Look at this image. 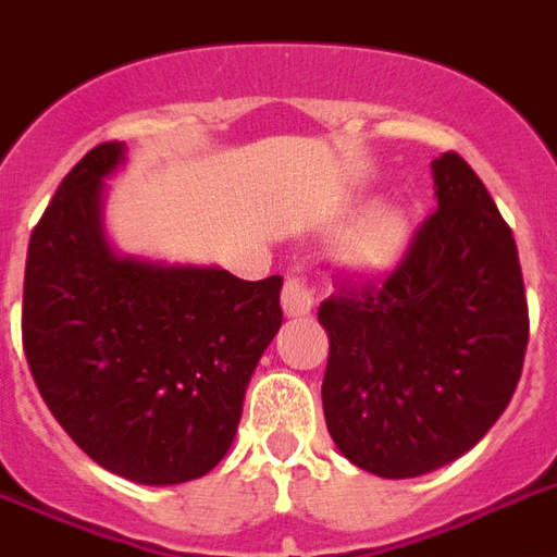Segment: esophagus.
Masks as SVG:
<instances>
[{"label": "esophagus", "mask_w": 557, "mask_h": 557, "mask_svg": "<svg viewBox=\"0 0 557 557\" xmlns=\"http://www.w3.org/2000/svg\"><path fill=\"white\" fill-rule=\"evenodd\" d=\"M282 307L289 319L307 315L312 310V293L307 289V284L298 282V278H289L282 289Z\"/></svg>", "instance_id": "34e87169"}]
</instances>
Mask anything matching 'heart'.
<instances>
[{"instance_id":"heart-1","label":"heart","mask_w":557,"mask_h":557,"mask_svg":"<svg viewBox=\"0 0 557 557\" xmlns=\"http://www.w3.org/2000/svg\"><path fill=\"white\" fill-rule=\"evenodd\" d=\"M412 222L407 210L389 201L370 205L344 227L338 238V261L361 278L393 273L410 250Z\"/></svg>"}]
</instances>
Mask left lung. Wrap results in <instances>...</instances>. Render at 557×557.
<instances>
[{
    "mask_svg": "<svg viewBox=\"0 0 557 557\" xmlns=\"http://www.w3.org/2000/svg\"><path fill=\"white\" fill-rule=\"evenodd\" d=\"M438 210L387 282L319 307L330 335L321 401L335 447L381 478L470 453L507 410L530 342L512 230L458 153L433 159Z\"/></svg>",
    "mask_w": 557,
    "mask_h": 557,
    "instance_id": "left-lung-1",
    "label": "left lung"
}]
</instances>
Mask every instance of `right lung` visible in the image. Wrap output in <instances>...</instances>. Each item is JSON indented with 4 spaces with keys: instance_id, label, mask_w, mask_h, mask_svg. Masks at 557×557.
I'll return each mask as SVG.
<instances>
[{
    "instance_id": "right-lung-1",
    "label": "right lung",
    "mask_w": 557,
    "mask_h": 557,
    "mask_svg": "<svg viewBox=\"0 0 557 557\" xmlns=\"http://www.w3.org/2000/svg\"><path fill=\"white\" fill-rule=\"evenodd\" d=\"M124 164V141L94 147L36 224L22 342L76 447L136 484H185L236 438L250 375L282 327L284 278L119 252L104 182Z\"/></svg>"
}]
</instances>
